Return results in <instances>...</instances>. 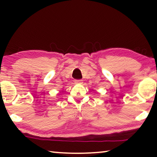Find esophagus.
<instances>
[{"label": "esophagus", "mask_w": 157, "mask_h": 157, "mask_svg": "<svg viewBox=\"0 0 157 157\" xmlns=\"http://www.w3.org/2000/svg\"><path fill=\"white\" fill-rule=\"evenodd\" d=\"M75 83L78 84H82V80H81V79H75Z\"/></svg>", "instance_id": "esophagus-1"}]
</instances>
